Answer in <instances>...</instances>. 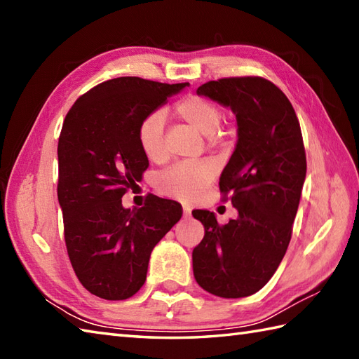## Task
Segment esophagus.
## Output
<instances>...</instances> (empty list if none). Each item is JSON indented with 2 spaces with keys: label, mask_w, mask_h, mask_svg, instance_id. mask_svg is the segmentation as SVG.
<instances>
[{
  "label": "esophagus",
  "mask_w": 359,
  "mask_h": 359,
  "mask_svg": "<svg viewBox=\"0 0 359 359\" xmlns=\"http://www.w3.org/2000/svg\"><path fill=\"white\" fill-rule=\"evenodd\" d=\"M188 216H191V208L187 207V205H185V207H184V217H188Z\"/></svg>",
  "instance_id": "34e87169"
}]
</instances>
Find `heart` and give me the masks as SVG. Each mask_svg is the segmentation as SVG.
Returning <instances> with one entry per match:
<instances>
[{
  "instance_id": "obj_1",
  "label": "heart",
  "mask_w": 359,
  "mask_h": 359,
  "mask_svg": "<svg viewBox=\"0 0 359 359\" xmlns=\"http://www.w3.org/2000/svg\"><path fill=\"white\" fill-rule=\"evenodd\" d=\"M174 114L187 125L207 135L210 147H216L224 140V133L217 129L222 120V109L210 98L188 95L175 103ZM163 131L165 114L162 111L149 112L137 128V142L151 162H162L166 158ZM215 165L207 160L177 163L158 175L157 188L165 196L189 202L202 194L203 189L215 179Z\"/></svg>"
}]
</instances>
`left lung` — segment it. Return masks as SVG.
I'll list each match as a JSON object with an SVG mask.
<instances>
[{
    "label": "left lung",
    "instance_id": "8db88e82",
    "mask_svg": "<svg viewBox=\"0 0 359 359\" xmlns=\"http://www.w3.org/2000/svg\"><path fill=\"white\" fill-rule=\"evenodd\" d=\"M197 94L236 114L238 143L219 188L239 216L220 225L211 211H193L205 228L193 250L194 278L211 294L250 296L271 279L292 239L307 171L299 120L285 94L262 77L207 81Z\"/></svg>",
    "mask_w": 359,
    "mask_h": 359
}]
</instances>
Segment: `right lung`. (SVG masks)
<instances>
[{"label": "right lung", "mask_w": 359, "mask_h": 359, "mask_svg": "<svg viewBox=\"0 0 359 359\" xmlns=\"http://www.w3.org/2000/svg\"><path fill=\"white\" fill-rule=\"evenodd\" d=\"M188 83L118 77L89 89L66 114L58 139V202L67 256L81 285L123 301L147 280L151 251L179 222L180 203L147 196L125 210L121 197L149 166L137 142L143 117Z\"/></svg>", "instance_id": "1"}]
</instances>
